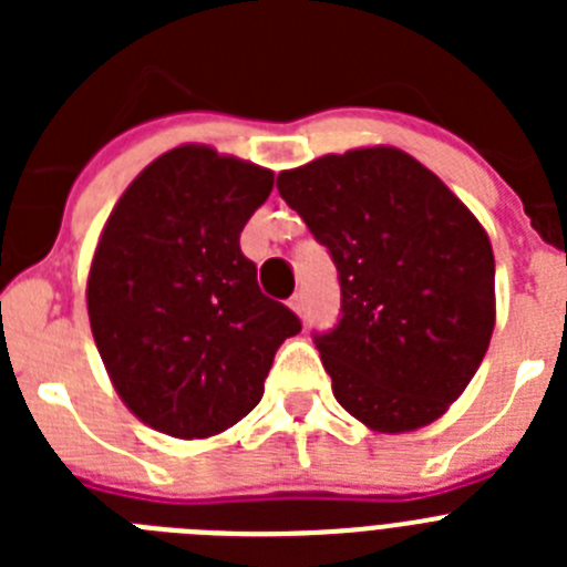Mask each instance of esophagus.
Segmentation results:
<instances>
[{"mask_svg": "<svg viewBox=\"0 0 567 567\" xmlns=\"http://www.w3.org/2000/svg\"><path fill=\"white\" fill-rule=\"evenodd\" d=\"M289 307H292L298 315H303V307H307V292H303V289H298V292L289 298Z\"/></svg>", "mask_w": 567, "mask_h": 567, "instance_id": "1", "label": "esophagus"}]
</instances>
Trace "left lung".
Wrapping results in <instances>:
<instances>
[{
    "label": "left lung",
    "mask_w": 567,
    "mask_h": 567,
    "mask_svg": "<svg viewBox=\"0 0 567 567\" xmlns=\"http://www.w3.org/2000/svg\"><path fill=\"white\" fill-rule=\"evenodd\" d=\"M338 267L340 315L312 332L332 392L374 432H412L463 394L494 332L488 235L432 169L394 147L278 175Z\"/></svg>",
    "instance_id": "1"
}]
</instances>
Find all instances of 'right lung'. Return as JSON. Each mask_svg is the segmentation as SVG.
I'll list each match as a JSON object with an SVG mask.
<instances>
[{
    "label": "right lung",
    "mask_w": 567,
    "mask_h": 567,
    "mask_svg": "<svg viewBox=\"0 0 567 567\" xmlns=\"http://www.w3.org/2000/svg\"><path fill=\"white\" fill-rule=\"evenodd\" d=\"M275 175L209 147L155 158L110 213L87 278L90 329L130 412L209 437L264 398L300 318L258 287L240 229Z\"/></svg>",
    "instance_id": "right-lung-1"
}]
</instances>
